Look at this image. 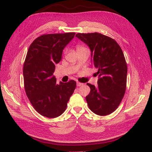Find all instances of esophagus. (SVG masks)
Instances as JSON below:
<instances>
[{
	"instance_id": "34e87169",
	"label": "esophagus",
	"mask_w": 152,
	"mask_h": 152,
	"mask_svg": "<svg viewBox=\"0 0 152 152\" xmlns=\"http://www.w3.org/2000/svg\"><path fill=\"white\" fill-rule=\"evenodd\" d=\"M76 84H77V86L80 87V86H83V83H81V82H76Z\"/></svg>"
}]
</instances>
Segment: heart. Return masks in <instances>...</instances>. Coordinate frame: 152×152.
<instances>
[{
    "label": "heart",
    "instance_id": "heart-1",
    "mask_svg": "<svg viewBox=\"0 0 152 152\" xmlns=\"http://www.w3.org/2000/svg\"><path fill=\"white\" fill-rule=\"evenodd\" d=\"M83 48V47H82V46H78V48H77V49H78V48Z\"/></svg>",
    "mask_w": 152,
    "mask_h": 152
}]
</instances>
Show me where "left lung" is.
Returning a JSON list of instances; mask_svg holds the SVG:
<instances>
[{"label":"left lung","instance_id":"1","mask_svg":"<svg viewBox=\"0 0 152 152\" xmlns=\"http://www.w3.org/2000/svg\"><path fill=\"white\" fill-rule=\"evenodd\" d=\"M90 48L92 64L98 69V86L87 83L88 107L99 115L110 114L118 108L127 87V66L121 47L115 40L99 33L76 35Z\"/></svg>","mask_w":152,"mask_h":152}]
</instances>
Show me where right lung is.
I'll return each instance as SVG.
<instances>
[{"label":"right lung","instance_id":"obj_1","mask_svg":"<svg viewBox=\"0 0 152 152\" xmlns=\"http://www.w3.org/2000/svg\"><path fill=\"white\" fill-rule=\"evenodd\" d=\"M75 33L43 34L30 45L23 64L24 88L32 106L44 117L54 118L65 111L76 82L57 83L55 64Z\"/></svg>","mask_w":152,"mask_h":152}]
</instances>
